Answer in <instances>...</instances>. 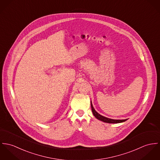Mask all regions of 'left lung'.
Listing matches in <instances>:
<instances>
[{
  "label": "left lung",
  "instance_id": "8db88e82",
  "mask_svg": "<svg viewBox=\"0 0 160 160\" xmlns=\"http://www.w3.org/2000/svg\"><path fill=\"white\" fill-rule=\"evenodd\" d=\"M91 109H92V113L94 115V116L98 120L106 122V123H122L125 122L126 120H113V119H110L108 118H107L105 117L102 116L101 115H100L99 113H98L94 108V107L92 106V104L91 103Z\"/></svg>",
  "mask_w": 160,
  "mask_h": 160
}]
</instances>
